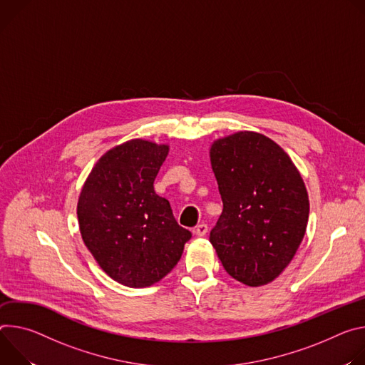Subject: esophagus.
Wrapping results in <instances>:
<instances>
[{"instance_id":"34e87169","label":"esophagus","mask_w":365,"mask_h":365,"mask_svg":"<svg viewBox=\"0 0 365 365\" xmlns=\"http://www.w3.org/2000/svg\"><path fill=\"white\" fill-rule=\"evenodd\" d=\"M194 233H195L197 236H205V235L207 233V225H206V223L197 225L195 229H194Z\"/></svg>"}]
</instances>
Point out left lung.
<instances>
[{"label":"left lung","mask_w":365,"mask_h":365,"mask_svg":"<svg viewBox=\"0 0 365 365\" xmlns=\"http://www.w3.org/2000/svg\"><path fill=\"white\" fill-rule=\"evenodd\" d=\"M223 212L210 242L226 272L250 287L275 279L296 255L309 195L290 156L269 138L237 132L213 142Z\"/></svg>","instance_id":"left-lung-1"}]
</instances>
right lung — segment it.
<instances>
[{
    "mask_svg": "<svg viewBox=\"0 0 365 365\" xmlns=\"http://www.w3.org/2000/svg\"><path fill=\"white\" fill-rule=\"evenodd\" d=\"M168 145L133 139L106 152L78 200L79 232L94 259L114 281L149 287L180 261L191 232L181 227L153 181Z\"/></svg>",
    "mask_w": 365,
    "mask_h": 365,
    "instance_id": "obj_1",
    "label": "right lung"
}]
</instances>
